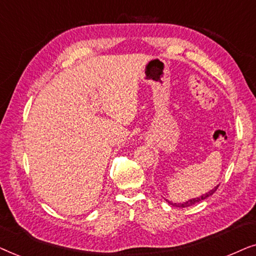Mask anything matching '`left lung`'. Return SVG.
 <instances>
[{
    "label": "left lung",
    "instance_id": "obj_1",
    "mask_svg": "<svg viewBox=\"0 0 256 256\" xmlns=\"http://www.w3.org/2000/svg\"><path fill=\"white\" fill-rule=\"evenodd\" d=\"M216 188H218V186L214 187V188L210 190L208 193L204 194V196H202L200 198H194V199H190V200H188V202H184V204H173L171 202H168V204H171V205L176 206V207H190V206H193V205H196V204L202 202V200H205L206 198H208L210 196H212V194L216 190Z\"/></svg>",
    "mask_w": 256,
    "mask_h": 256
}]
</instances>
